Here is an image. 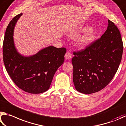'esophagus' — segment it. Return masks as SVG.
I'll list each match as a JSON object with an SVG mask.
<instances>
[{
    "mask_svg": "<svg viewBox=\"0 0 126 126\" xmlns=\"http://www.w3.org/2000/svg\"><path fill=\"white\" fill-rule=\"evenodd\" d=\"M65 57L66 59H67V60L71 59V57H72L71 53L70 52H67L65 55Z\"/></svg>",
    "mask_w": 126,
    "mask_h": 126,
    "instance_id": "1",
    "label": "esophagus"
}]
</instances>
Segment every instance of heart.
I'll use <instances>...</instances> for the list:
<instances>
[{"label":"heart","mask_w":126,"mask_h":126,"mask_svg":"<svg viewBox=\"0 0 126 126\" xmlns=\"http://www.w3.org/2000/svg\"><path fill=\"white\" fill-rule=\"evenodd\" d=\"M80 30L86 32L82 36L78 39V45L81 48L86 47L93 42L96 37V32L93 29H90L89 26H81Z\"/></svg>","instance_id":"b5f03b06"}]
</instances>
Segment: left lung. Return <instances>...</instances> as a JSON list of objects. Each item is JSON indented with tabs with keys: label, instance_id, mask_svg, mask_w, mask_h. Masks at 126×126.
<instances>
[{
	"label": "left lung",
	"instance_id": "left-lung-1",
	"mask_svg": "<svg viewBox=\"0 0 126 126\" xmlns=\"http://www.w3.org/2000/svg\"><path fill=\"white\" fill-rule=\"evenodd\" d=\"M108 22L107 29L100 38L73 53V81L81 93L90 94L103 89L120 66L123 50L122 37L113 22Z\"/></svg>",
	"mask_w": 126,
	"mask_h": 126
}]
</instances>
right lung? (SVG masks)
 I'll return each mask as SVG.
<instances>
[{
	"mask_svg": "<svg viewBox=\"0 0 126 126\" xmlns=\"http://www.w3.org/2000/svg\"><path fill=\"white\" fill-rule=\"evenodd\" d=\"M21 15L15 16L6 28L3 45L4 63L17 87L30 94H41L50 88L55 73L64 61L66 49L50 46L32 56L21 55L15 48L13 34Z\"/></svg>",
	"mask_w": 126,
	"mask_h": 126,
	"instance_id": "obj_1",
	"label": "right lung"
}]
</instances>
